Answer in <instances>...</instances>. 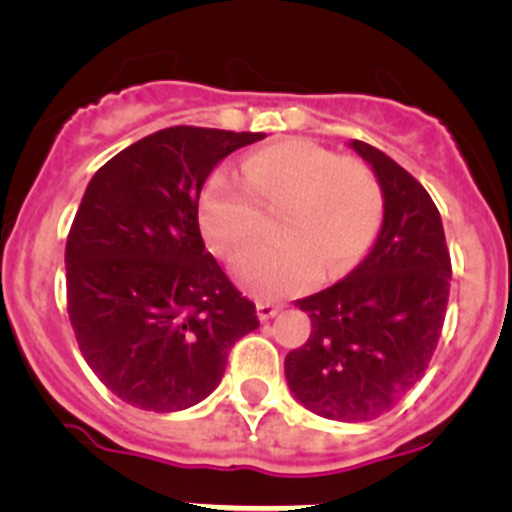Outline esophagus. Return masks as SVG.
Instances as JSON below:
<instances>
[{"label":"esophagus","mask_w":512,"mask_h":512,"mask_svg":"<svg viewBox=\"0 0 512 512\" xmlns=\"http://www.w3.org/2000/svg\"><path fill=\"white\" fill-rule=\"evenodd\" d=\"M278 311H280V306H275V303H267V301L257 303V319L260 321H270Z\"/></svg>","instance_id":"1"}]
</instances>
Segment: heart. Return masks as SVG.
I'll return each instance as SVG.
<instances>
[{"label": "heart", "mask_w": 512, "mask_h": 512, "mask_svg": "<svg viewBox=\"0 0 512 512\" xmlns=\"http://www.w3.org/2000/svg\"><path fill=\"white\" fill-rule=\"evenodd\" d=\"M242 184L216 173L201 193L199 216L209 245L232 257L245 250L275 216L280 237L237 257V283L260 298L288 296L316 275L336 278L375 239L382 188L365 163L339 158L308 140H280L242 160Z\"/></svg>", "instance_id": "b5f03b06"}]
</instances>
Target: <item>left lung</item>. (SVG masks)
Masks as SVG:
<instances>
[{
	"label": "left lung",
	"mask_w": 512,
	"mask_h": 512,
	"mask_svg": "<svg viewBox=\"0 0 512 512\" xmlns=\"http://www.w3.org/2000/svg\"><path fill=\"white\" fill-rule=\"evenodd\" d=\"M382 188L375 242L347 278L296 306L311 336L285 357L293 398L329 421H372L426 372L449 301L451 262L426 188L393 158L349 140Z\"/></svg>",
	"instance_id": "8db88e82"
}]
</instances>
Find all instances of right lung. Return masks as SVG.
I'll return each mask as SVG.
<instances>
[{"label":"right lung","mask_w":512,"mask_h":512,"mask_svg":"<svg viewBox=\"0 0 512 512\" xmlns=\"http://www.w3.org/2000/svg\"><path fill=\"white\" fill-rule=\"evenodd\" d=\"M262 137L168 127L86 186L66 242L68 316L89 367L124 403L155 413L201 403L232 344L260 326L206 252L199 199L216 165Z\"/></svg>","instance_id":"1"}]
</instances>
